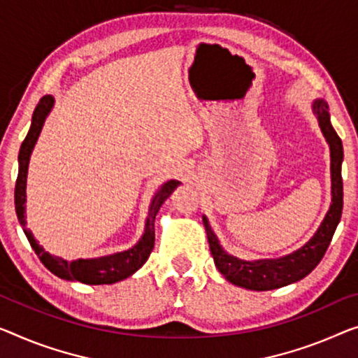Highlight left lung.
Returning <instances> with one entry per match:
<instances>
[{
	"label": "left lung",
	"instance_id": "1",
	"mask_svg": "<svg viewBox=\"0 0 358 358\" xmlns=\"http://www.w3.org/2000/svg\"><path fill=\"white\" fill-rule=\"evenodd\" d=\"M312 108L313 114L318 119L323 136L327 138L329 151H331V206H329V210L324 215L317 233L302 248L287 255H282L280 259L259 260H241L228 254L218 243L217 234L212 231L207 217H202L213 262H215L218 271L233 285L246 287L250 291H270L291 285V282L302 280L303 276H307L315 268L327 252L329 243H331L336 227L341 220V213H343L344 191L343 175H341V165H343L344 159L343 141H341L331 125V120H329V108L327 101L315 99Z\"/></svg>",
	"mask_w": 358,
	"mask_h": 358
}]
</instances>
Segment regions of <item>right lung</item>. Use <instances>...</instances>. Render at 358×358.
Here are the masks:
<instances>
[{
  "instance_id": "obj_1",
  "label": "right lung",
  "mask_w": 358,
  "mask_h": 358,
  "mask_svg": "<svg viewBox=\"0 0 358 358\" xmlns=\"http://www.w3.org/2000/svg\"><path fill=\"white\" fill-rule=\"evenodd\" d=\"M52 106H55V98L51 94L43 96L40 103L36 104L31 115V125L30 130L27 133L25 140L20 146L19 151V173L17 181H15V189H14V204H15V213H17L19 223L22 227L27 239H29L31 249L35 250V254L38 255L41 264L46 266L51 273L59 276L62 280L69 281H80L85 285H112V282L122 281L135 273L136 270H140L145 265L146 260L149 259V254L154 248V220L164 201L173 193V189L180 185L177 180H169L167 183H164L161 188L157 189V193L154 194L151 206H149L145 233L140 241L135 246L128 250H122V252H115L110 255H104V257H96V259H78L67 262L61 257L51 255L46 252L34 234L27 228L25 220V188H27V172H29V162L31 151H34L35 143L38 140L43 124H45L48 114H50Z\"/></svg>"
}]
</instances>
